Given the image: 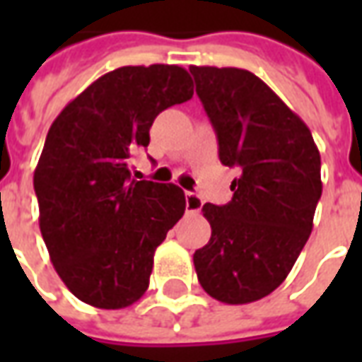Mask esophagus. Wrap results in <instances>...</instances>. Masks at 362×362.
<instances>
[{
	"mask_svg": "<svg viewBox=\"0 0 362 362\" xmlns=\"http://www.w3.org/2000/svg\"><path fill=\"white\" fill-rule=\"evenodd\" d=\"M202 205H204L202 197L197 196V194H194V192H186V211L197 213L202 209Z\"/></svg>",
	"mask_w": 362,
	"mask_h": 362,
	"instance_id": "esophagus-1",
	"label": "esophagus"
}]
</instances>
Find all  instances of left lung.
<instances>
[{"mask_svg":"<svg viewBox=\"0 0 362 362\" xmlns=\"http://www.w3.org/2000/svg\"><path fill=\"white\" fill-rule=\"evenodd\" d=\"M233 199L204 205L211 238L194 254L207 295L227 304L264 298L295 266L322 196L320 151L308 126L266 83L238 67L192 66Z\"/></svg>","mask_w":362,"mask_h":362,"instance_id":"obj_1","label":"left lung"}]
</instances>
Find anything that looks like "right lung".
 <instances>
[{"instance_id": "right-lung-1", "label": "right lung", "mask_w": 362, "mask_h": 362, "mask_svg": "<svg viewBox=\"0 0 362 362\" xmlns=\"http://www.w3.org/2000/svg\"><path fill=\"white\" fill-rule=\"evenodd\" d=\"M192 95L184 67H118L48 129L35 170L38 223L56 272L83 303L118 310L149 287L155 250L186 196L176 184L132 178V155L149 145L158 114Z\"/></svg>"}]
</instances>
